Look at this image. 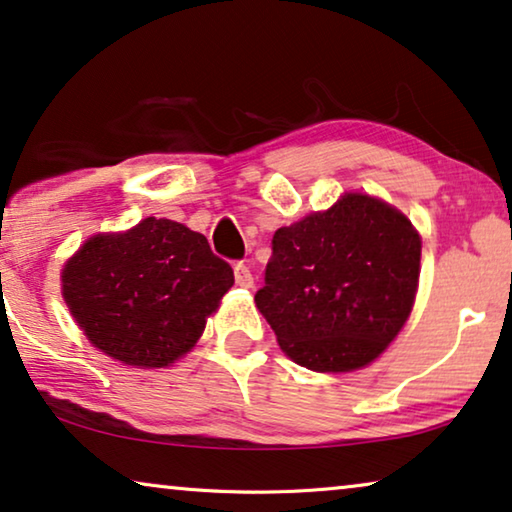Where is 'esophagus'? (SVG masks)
<instances>
[{
    "label": "esophagus",
    "mask_w": 512,
    "mask_h": 512,
    "mask_svg": "<svg viewBox=\"0 0 512 512\" xmlns=\"http://www.w3.org/2000/svg\"><path fill=\"white\" fill-rule=\"evenodd\" d=\"M234 280H236V285L239 287H243V289H250L253 287V273H250V269L246 264H236L234 266Z\"/></svg>",
    "instance_id": "esophagus-1"
}]
</instances>
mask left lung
<instances>
[{"label": "left lung", "mask_w": 512, "mask_h": 512, "mask_svg": "<svg viewBox=\"0 0 512 512\" xmlns=\"http://www.w3.org/2000/svg\"><path fill=\"white\" fill-rule=\"evenodd\" d=\"M421 234L381 197L347 190L273 234L255 305L285 356L312 372L375 363L414 310Z\"/></svg>", "instance_id": "8db88e82"}]
</instances>
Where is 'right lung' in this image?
Wrapping results in <instances>:
<instances>
[{"mask_svg":"<svg viewBox=\"0 0 512 512\" xmlns=\"http://www.w3.org/2000/svg\"><path fill=\"white\" fill-rule=\"evenodd\" d=\"M232 285L207 236L154 216L89 236L61 269V296L91 345L142 370L186 356Z\"/></svg>","mask_w":512,"mask_h":512,"instance_id":"obj_1","label":"right lung"}]
</instances>
